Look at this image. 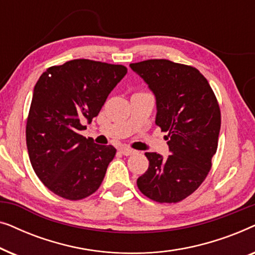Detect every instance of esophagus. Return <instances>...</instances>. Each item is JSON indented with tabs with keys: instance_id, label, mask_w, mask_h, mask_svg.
<instances>
[{
	"instance_id": "esophagus-1",
	"label": "esophagus",
	"mask_w": 255,
	"mask_h": 255,
	"mask_svg": "<svg viewBox=\"0 0 255 255\" xmlns=\"http://www.w3.org/2000/svg\"><path fill=\"white\" fill-rule=\"evenodd\" d=\"M121 152L123 153L124 155H131V154H134V149H132L130 147H122L121 148Z\"/></svg>"
}]
</instances>
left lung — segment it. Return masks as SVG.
Masks as SVG:
<instances>
[{
  "label": "left lung",
  "instance_id": "obj_1",
  "mask_svg": "<svg viewBox=\"0 0 255 255\" xmlns=\"http://www.w3.org/2000/svg\"><path fill=\"white\" fill-rule=\"evenodd\" d=\"M154 94L155 124L166 135L167 158L146 152L149 165L138 177L145 196L176 203L201 186L211 168L221 130V110L207 79L191 66L166 59L130 64Z\"/></svg>",
  "mask_w": 255,
  "mask_h": 255
}]
</instances>
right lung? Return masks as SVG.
<instances>
[{"mask_svg": "<svg viewBox=\"0 0 255 255\" xmlns=\"http://www.w3.org/2000/svg\"><path fill=\"white\" fill-rule=\"evenodd\" d=\"M127 73L123 65L75 59L47 68L37 81L26 146L34 173L52 193L78 201L100 188L116 148L95 144L80 131Z\"/></svg>", "mask_w": 255, "mask_h": 255, "instance_id": "1", "label": "right lung"}]
</instances>
